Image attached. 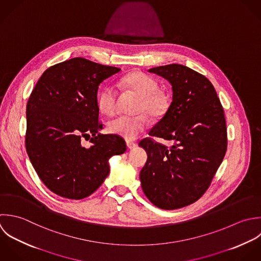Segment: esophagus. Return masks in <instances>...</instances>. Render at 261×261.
Segmentation results:
<instances>
[{"instance_id":"esophagus-1","label":"esophagus","mask_w":261,"mask_h":261,"mask_svg":"<svg viewBox=\"0 0 261 261\" xmlns=\"http://www.w3.org/2000/svg\"><path fill=\"white\" fill-rule=\"evenodd\" d=\"M126 144H127V147H128L129 149H134V148L137 146V144H136L135 142H132V141H127Z\"/></svg>"}]
</instances>
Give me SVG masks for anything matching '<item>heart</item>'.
<instances>
[{
    "mask_svg": "<svg viewBox=\"0 0 261 261\" xmlns=\"http://www.w3.org/2000/svg\"><path fill=\"white\" fill-rule=\"evenodd\" d=\"M120 85L133 90L139 95L138 112H146L152 117L160 116L166 109V100L158 90L156 82L142 72H131L119 80ZM97 106L99 111L112 116L117 110V91L113 86L105 87L98 94ZM148 126V119L144 114L137 116H119L108 124V130L127 140L136 139Z\"/></svg>",
    "mask_w": 261,
    "mask_h": 261,
    "instance_id": "heart-1",
    "label": "heart"
}]
</instances>
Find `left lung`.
<instances>
[{
  "mask_svg": "<svg viewBox=\"0 0 261 261\" xmlns=\"http://www.w3.org/2000/svg\"><path fill=\"white\" fill-rule=\"evenodd\" d=\"M172 85V102L150 136L173 141L168 147L145 138L147 161L141 187L152 204L177 210L198 200L211 185L227 151L224 110L212 82L198 72L171 64L148 70Z\"/></svg>",
  "mask_w": 261,
  "mask_h": 261,
  "instance_id": "1",
  "label": "left lung"
}]
</instances>
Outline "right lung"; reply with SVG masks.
I'll list each match as a JSON object with an SVG mask.
<instances>
[{"label":"right lung","mask_w":261,"mask_h":261,"mask_svg":"<svg viewBox=\"0 0 261 261\" xmlns=\"http://www.w3.org/2000/svg\"><path fill=\"white\" fill-rule=\"evenodd\" d=\"M121 69L73 58L46 69L26 106L25 146L42 183L55 194L82 199L110 173L109 160L126 151L125 140L100 134L97 90ZM82 138L92 145H82Z\"/></svg>","instance_id":"obj_1"}]
</instances>
